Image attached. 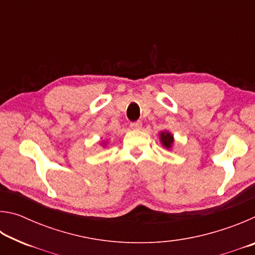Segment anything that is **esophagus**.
<instances>
[{
    "label": "esophagus",
    "instance_id": "34e87169",
    "mask_svg": "<svg viewBox=\"0 0 255 255\" xmlns=\"http://www.w3.org/2000/svg\"><path fill=\"white\" fill-rule=\"evenodd\" d=\"M130 127H131V129H140L141 128V123L140 122L130 123Z\"/></svg>",
    "mask_w": 255,
    "mask_h": 255
}]
</instances>
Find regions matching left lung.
<instances>
[{
	"label": "left lung",
	"mask_w": 255,
	"mask_h": 255,
	"mask_svg": "<svg viewBox=\"0 0 255 255\" xmlns=\"http://www.w3.org/2000/svg\"><path fill=\"white\" fill-rule=\"evenodd\" d=\"M159 136H161V141H162L164 147L171 148L172 144H173V136H172L171 133L167 131H162Z\"/></svg>",
	"instance_id": "left-lung-1"
}]
</instances>
